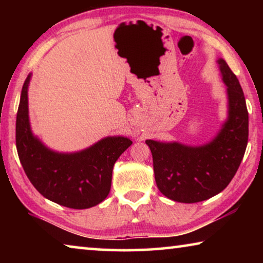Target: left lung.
Masks as SVG:
<instances>
[{"instance_id": "1", "label": "left lung", "mask_w": 263, "mask_h": 263, "mask_svg": "<svg viewBox=\"0 0 263 263\" xmlns=\"http://www.w3.org/2000/svg\"><path fill=\"white\" fill-rule=\"evenodd\" d=\"M218 64L228 86L229 118L215 139L199 147L146 140L158 188L175 202L197 203L219 194L234 177L247 147L248 111L243 91L226 61L219 59Z\"/></svg>"}]
</instances>
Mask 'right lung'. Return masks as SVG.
I'll use <instances>...</instances> for the list:
<instances>
[{"label": "right lung", "instance_id": "1", "mask_svg": "<svg viewBox=\"0 0 263 263\" xmlns=\"http://www.w3.org/2000/svg\"><path fill=\"white\" fill-rule=\"evenodd\" d=\"M30 78L31 74L22 88L16 118V147L26 176L44 197L62 206L97 205L109 195L115 162L132 141L124 137H106L78 153L62 154L48 149L30 128Z\"/></svg>", "mask_w": 263, "mask_h": 263}]
</instances>
